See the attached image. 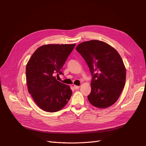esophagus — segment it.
I'll use <instances>...</instances> for the list:
<instances>
[{
    "instance_id": "1",
    "label": "esophagus",
    "mask_w": 146,
    "mask_h": 146,
    "mask_svg": "<svg viewBox=\"0 0 146 146\" xmlns=\"http://www.w3.org/2000/svg\"><path fill=\"white\" fill-rule=\"evenodd\" d=\"M79 86H77V85H74V90H77V89H78L79 88Z\"/></svg>"
}]
</instances>
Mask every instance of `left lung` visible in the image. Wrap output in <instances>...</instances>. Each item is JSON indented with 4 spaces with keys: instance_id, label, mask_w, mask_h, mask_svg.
Returning <instances> with one entry per match:
<instances>
[{
    "instance_id": "obj_1",
    "label": "left lung",
    "mask_w": 146,
    "mask_h": 146,
    "mask_svg": "<svg viewBox=\"0 0 146 146\" xmlns=\"http://www.w3.org/2000/svg\"><path fill=\"white\" fill-rule=\"evenodd\" d=\"M76 50L85 60L92 76L88 100L100 108L111 106L125 83L126 69L120 55L111 46L99 40L82 42Z\"/></svg>"
}]
</instances>
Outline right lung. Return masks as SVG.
Masks as SVG:
<instances>
[{"label":"right lung","instance_id":"add662e5","mask_svg":"<svg viewBox=\"0 0 146 146\" xmlns=\"http://www.w3.org/2000/svg\"><path fill=\"white\" fill-rule=\"evenodd\" d=\"M76 46L47 44L39 47L26 66V80L29 93L42 110L54 113L67 104L72 91L56 79L63 74L62 68Z\"/></svg>","mask_w":146,"mask_h":146}]
</instances>
